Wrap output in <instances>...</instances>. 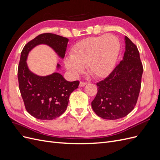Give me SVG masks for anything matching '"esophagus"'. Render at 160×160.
<instances>
[{
  "instance_id": "34e87169",
  "label": "esophagus",
  "mask_w": 160,
  "mask_h": 160,
  "mask_svg": "<svg viewBox=\"0 0 160 160\" xmlns=\"http://www.w3.org/2000/svg\"><path fill=\"white\" fill-rule=\"evenodd\" d=\"M87 85V83L85 82H83V81H81L80 83H79V87H84Z\"/></svg>"
}]
</instances>
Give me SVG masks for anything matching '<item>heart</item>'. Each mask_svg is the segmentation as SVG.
Returning <instances> with one entry per match:
<instances>
[{
	"label": "heart",
	"mask_w": 160,
	"mask_h": 160,
	"mask_svg": "<svg viewBox=\"0 0 160 160\" xmlns=\"http://www.w3.org/2000/svg\"><path fill=\"white\" fill-rule=\"evenodd\" d=\"M119 49V41L113 35L90 37L75 45L71 55L65 58L64 64L73 76L78 75L86 65L91 75L104 78L113 70Z\"/></svg>",
	"instance_id": "obj_1"
}]
</instances>
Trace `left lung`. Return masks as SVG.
<instances>
[{
  "label": "left lung",
  "mask_w": 160,
  "mask_h": 160,
  "mask_svg": "<svg viewBox=\"0 0 160 160\" xmlns=\"http://www.w3.org/2000/svg\"><path fill=\"white\" fill-rule=\"evenodd\" d=\"M122 61L108 77L97 83L98 93L91 107L99 117L109 120L122 118L136 105L141 88L143 66L138 48L125 37Z\"/></svg>",
  "instance_id": "8db88e82"
}]
</instances>
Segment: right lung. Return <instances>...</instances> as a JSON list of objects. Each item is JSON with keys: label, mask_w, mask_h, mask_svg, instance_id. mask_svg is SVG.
I'll return each instance as SVG.
<instances>
[{"label": "right lung", "mask_w": 160, "mask_h": 160, "mask_svg": "<svg viewBox=\"0 0 160 160\" xmlns=\"http://www.w3.org/2000/svg\"><path fill=\"white\" fill-rule=\"evenodd\" d=\"M69 39L52 33L38 35L24 47L18 67L19 89L28 113L41 120H52L63 113L71 93L78 88V81H68L57 72L46 76L37 75L28 69L29 52L39 45L49 46L58 57L63 59ZM61 68L57 64V69Z\"/></svg>", "instance_id": "right-lung-1"}]
</instances>
